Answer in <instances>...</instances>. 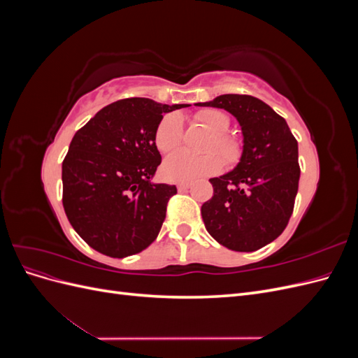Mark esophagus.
I'll return each instance as SVG.
<instances>
[{
	"instance_id": "obj_1",
	"label": "esophagus",
	"mask_w": 358,
	"mask_h": 358,
	"mask_svg": "<svg viewBox=\"0 0 358 358\" xmlns=\"http://www.w3.org/2000/svg\"><path fill=\"white\" fill-rule=\"evenodd\" d=\"M189 188V183L188 182H179L178 183V189L182 192V191H187Z\"/></svg>"
}]
</instances>
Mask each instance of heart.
<instances>
[{"mask_svg":"<svg viewBox=\"0 0 358 358\" xmlns=\"http://www.w3.org/2000/svg\"><path fill=\"white\" fill-rule=\"evenodd\" d=\"M196 121L203 125L212 134L206 152L209 155L192 157L187 152H176L166 158L162 164V175L173 182H194L201 178H208L222 169V159L229 166H234L242 158L243 146L237 137L229 134L231 125L230 116L216 109L200 110ZM183 127L178 115H167L159 121L155 129V146L162 154H169L176 150L182 145ZM221 155L223 158L216 156Z\"/></svg>","mask_w":358,"mask_h":358,"instance_id":"b5f03b06","label":"heart"}]
</instances>
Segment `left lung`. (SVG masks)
<instances>
[{"label": "left lung", "instance_id": "8db88e82", "mask_svg": "<svg viewBox=\"0 0 358 358\" xmlns=\"http://www.w3.org/2000/svg\"><path fill=\"white\" fill-rule=\"evenodd\" d=\"M197 106L230 112L243 133L239 164L210 179L213 196L201 206L206 230L231 251H255L280 236L294 209L297 140L285 119L252 95L225 94Z\"/></svg>", "mask_w": 358, "mask_h": 358}]
</instances>
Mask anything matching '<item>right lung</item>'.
<instances>
[{"label": "right lung", "instance_id": "right-lung-1", "mask_svg": "<svg viewBox=\"0 0 358 358\" xmlns=\"http://www.w3.org/2000/svg\"><path fill=\"white\" fill-rule=\"evenodd\" d=\"M187 106L119 100L74 134L62 161V204L73 229L95 251L122 258L157 239L178 189L150 182L161 164L155 129L162 115Z\"/></svg>", "mask_w": 358, "mask_h": 358}]
</instances>
